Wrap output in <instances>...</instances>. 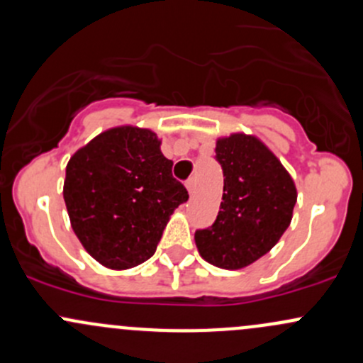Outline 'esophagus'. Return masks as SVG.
Listing matches in <instances>:
<instances>
[{"mask_svg":"<svg viewBox=\"0 0 363 363\" xmlns=\"http://www.w3.org/2000/svg\"><path fill=\"white\" fill-rule=\"evenodd\" d=\"M186 188H188L189 194H194V189H196V181H194V179H189V181L186 182Z\"/></svg>","mask_w":363,"mask_h":363,"instance_id":"34e87169","label":"esophagus"}]
</instances>
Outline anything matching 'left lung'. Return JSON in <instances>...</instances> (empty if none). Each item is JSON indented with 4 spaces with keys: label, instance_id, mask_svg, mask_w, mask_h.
Returning <instances> with one entry per match:
<instances>
[{
    "label": "left lung",
    "instance_id": "8db88e82",
    "mask_svg": "<svg viewBox=\"0 0 363 363\" xmlns=\"http://www.w3.org/2000/svg\"><path fill=\"white\" fill-rule=\"evenodd\" d=\"M224 172L216 223L194 233L201 257L223 269H242L268 254L292 220L297 189L287 169L259 137L245 132L217 137Z\"/></svg>",
    "mask_w": 363,
    "mask_h": 363
}]
</instances>
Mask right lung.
<instances>
[{
	"mask_svg": "<svg viewBox=\"0 0 363 363\" xmlns=\"http://www.w3.org/2000/svg\"><path fill=\"white\" fill-rule=\"evenodd\" d=\"M150 128L120 125L71 156L64 201L71 228L99 264L123 272L155 254L170 216L189 198Z\"/></svg>",
	"mask_w": 363,
	"mask_h": 363,
	"instance_id": "add662e5",
	"label": "right lung"
}]
</instances>
